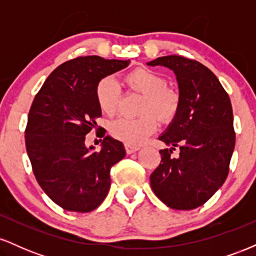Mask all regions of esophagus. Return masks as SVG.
<instances>
[{"mask_svg":"<svg viewBox=\"0 0 256 256\" xmlns=\"http://www.w3.org/2000/svg\"><path fill=\"white\" fill-rule=\"evenodd\" d=\"M140 146H138L125 144V150H126V152H128V154H132V152L140 150Z\"/></svg>","mask_w":256,"mask_h":256,"instance_id":"1","label":"esophagus"}]
</instances>
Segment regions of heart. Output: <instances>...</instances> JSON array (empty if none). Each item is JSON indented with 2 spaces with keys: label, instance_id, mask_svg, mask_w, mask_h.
<instances>
[{
  "label": "heart",
  "instance_id": "b5f03b06",
  "mask_svg": "<svg viewBox=\"0 0 256 256\" xmlns=\"http://www.w3.org/2000/svg\"><path fill=\"white\" fill-rule=\"evenodd\" d=\"M124 83L134 92L142 94L138 118H120L110 125V134L126 144L142 143L156 130L158 120L164 124L171 122L180 108V95L168 88L166 78L149 68L138 67L124 77ZM95 98L100 110L106 116H113L120 104L119 88L112 78H104L95 89Z\"/></svg>",
  "mask_w": 256,
  "mask_h": 256
}]
</instances>
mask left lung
Instances as JSON below:
<instances>
[{
  "label": "left lung",
  "instance_id": "1",
  "mask_svg": "<svg viewBox=\"0 0 256 256\" xmlns=\"http://www.w3.org/2000/svg\"><path fill=\"white\" fill-rule=\"evenodd\" d=\"M177 76L180 108L158 140L161 162L150 176L155 195L172 210H190L208 201L224 184L236 143L230 98L219 79L198 61L167 55L148 62ZM176 148L178 155L173 158Z\"/></svg>",
  "mask_w": 256,
  "mask_h": 256
}]
</instances>
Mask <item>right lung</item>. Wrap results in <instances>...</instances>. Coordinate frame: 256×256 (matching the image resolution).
I'll return each instance as SVG.
<instances>
[{"instance_id":"1","label":"right lung","mask_w":256,"mask_h":256,"mask_svg":"<svg viewBox=\"0 0 256 256\" xmlns=\"http://www.w3.org/2000/svg\"><path fill=\"white\" fill-rule=\"evenodd\" d=\"M128 62L72 58L56 67L34 96L25 128L26 152L40 186L64 210H96L110 192L112 166L125 156L119 140L104 137L102 149L95 152L85 146V134L101 116L96 85Z\"/></svg>"}]
</instances>
